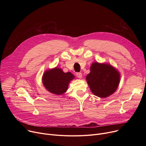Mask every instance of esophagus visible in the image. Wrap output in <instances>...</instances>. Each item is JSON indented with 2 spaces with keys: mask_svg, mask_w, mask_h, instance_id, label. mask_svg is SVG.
I'll return each instance as SVG.
<instances>
[{
  "mask_svg": "<svg viewBox=\"0 0 146 146\" xmlns=\"http://www.w3.org/2000/svg\"><path fill=\"white\" fill-rule=\"evenodd\" d=\"M76 76L79 78H81V77H82V73L81 72H77V73H76Z\"/></svg>",
  "mask_w": 146,
  "mask_h": 146,
  "instance_id": "34e87169",
  "label": "esophagus"
}]
</instances>
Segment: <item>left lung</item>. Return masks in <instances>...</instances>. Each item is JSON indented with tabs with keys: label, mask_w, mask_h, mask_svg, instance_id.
<instances>
[{
	"label": "left lung",
	"mask_w": 146,
	"mask_h": 146,
	"mask_svg": "<svg viewBox=\"0 0 146 146\" xmlns=\"http://www.w3.org/2000/svg\"><path fill=\"white\" fill-rule=\"evenodd\" d=\"M90 70L86 80L95 96L105 98L116 91L119 83L120 74L115 68L110 64L96 62L92 64Z\"/></svg>",
	"instance_id": "8db88e82"
}]
</instances>
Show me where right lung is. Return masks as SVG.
I'll return each instance as SVG.
<instances>
[{"mask_svg": "<svg viewBox=\"0 0 146 146\" xmlns=\"http://www.w3.org/2000/svg\"><path fill=\"white\" fill-rule=\"evenodd\" d=\"M74 77L70 72L64 73L61 69L56 67L44 73L42 81L47 90L58 95L64 94L67 91L69 82Z\"/></svg>", "mask_w": 146, "mask_h": 146, "instance_id": "1", "label": "right lung"}]
</instances>
